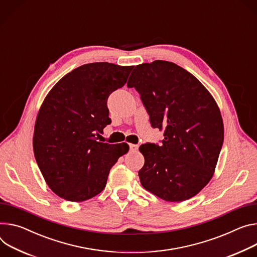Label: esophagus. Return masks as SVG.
Segmentation results:
<instances>
[{
	"instance_id": "esophagus-1",
	"label": "esophagus",
	"mask_w": 257,
	"mask_h": 257,
	"mask_svg": "<svg viewBox=\"0 0 257 257\" xmlns=\"http://www.w3.org/2000/svg\"><path fill=\"white\" fill-rule=\"evenodd\" d=\"M129 148H130V151H132V152H135V151L138 150V146L137 145H133V144H131L129 146Z\"/></svg>"
}]
</instances>
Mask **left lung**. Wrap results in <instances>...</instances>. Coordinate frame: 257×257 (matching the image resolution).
I'll return each instance as SVG.
<instances>
[{
  "label": "left lung",
  "mask_w": 257,
  "mask_h": 257,
  "mask_svg": "<svg viewBox=\"0 0 257 257\" xmlns=\"http://www.w3.org/2000/svg\"><path fill=\"white\" fill-rule=\"evenodd\" d=\"M134 87L154 128L164 130L161 146L139 148L144 188L167 202H182L212 178L223 144V122L210 92L191 73L163 60L136 65L127 83Z\"/></svg>",
  "instance_id": "obj_1"
}]
</instances>
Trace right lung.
<instances>
[{"instance_id":"right-lung-1","label":"right lung","mask_w":257,"mask_h":257,"mask_svg":"<svg viewBox=\"0 0 257 257\" xmlns=\"http://www.w3.org/2000/svg\"><path fill=\"white\" fill-rule=\"evenodd\" d=\"M133 66L88 63L61 78L44 99L35 124L38 166L58 197L83 202L104 188L110 168L129 146L97 142L111 121L107 98L123 87Z\"/></svg>"}]
</instances>
